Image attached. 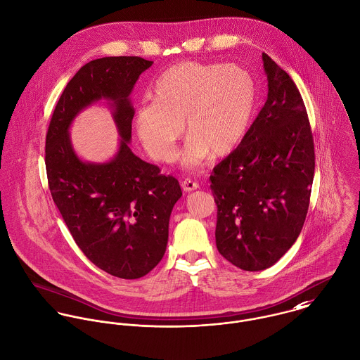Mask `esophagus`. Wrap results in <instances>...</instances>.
Segmentation results:
<instances>
[{
  "mask_svg": "<svg viewBox=\"0 0 360 360\" xmlns=\"http://www.w3.org/2000/svg\"><path fill=\"white\" fill-rule=\"evenodd\" d=\"M181 187H183V190H184L186 193H191V191L200 188V184H198L197 181L191 180V179H186V180L181 183Z\"/></svg>",
  "mask_w": 360,
  "mask_h": 360,
  "instance_id": "1",
  "label": "esophagus"
}]
</instances>
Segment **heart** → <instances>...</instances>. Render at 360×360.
<instances>
[{
	"instance_id": "1",
	"label": "heart",
	"mask_w": 360,
	"mask_h": 360,
	"mask_svg": "<svg viewBox=\"0 0 360 360\" xmlns=\"http://www.w3.org/2000/svg\"><path fill=\"white\" fill-rule=\"evenodd\" d=\"M251 73L234 63L186 60L155 82L153 100L134 115V130L158 162H172L183 133L188 143L183 163L198 166L207 155L231 154L245 137L257 106Z\"/></svg>"
}]
</instances>
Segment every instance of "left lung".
Masks as SVG:
<instances>
[{"instance_id": "left-lung-1", "label": "left lung", "mask_w": 360, "mask_h": 360, "mask_svg": "<svg viewBox=\"0 0 360 360\" xmlns=\"http://www.w3.org/2000/svg\"><path fill=\"white\" fill-rule=\"evenodd\" d=\"M267 100L240 146L214 166L216 247L234 266H273L297 241L308 213L314 147L302 97L269 55L262 53Z\"/></svg>"}]
</instances>
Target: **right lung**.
<instances>
[{"mask_svg":"<svg viewBox=\"0 0 360 360\" xmlns=\"http://www.w3.org/2000/svg\"><path fill=\"white\" fill-rule=\"evenodd\" d=\"M140 56H105L79 69L52 113L46 169L52 200L83 254L103 271L126 280L150 273L165 255L169 219L181 188L173 176L133 154L130 94L153 66ZM106 101L121 136L108 162L75 154L68 129L86 107Z\"/></svg>","mask_w":360,"mask_h":360,"instance_id":"1","label":"right lung"}]
</instances>
